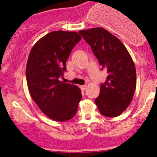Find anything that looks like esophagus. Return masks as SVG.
<instances>
[{
  "mask_svg": "<svg viewBox=\"0 0 157 157\" xmlns=\"http://www.w3.org/2000/svg\"><path fill=\"white\" fill-rule=\"evenodd\" d=\"M80 88L82 90H86V85H83V86H80Z\"/></svg>",
  "mask_w": 157,
  "mask_h": 157,
  "instance_id": "obj_1",
  "label": "esophagus"
}]
</instances>
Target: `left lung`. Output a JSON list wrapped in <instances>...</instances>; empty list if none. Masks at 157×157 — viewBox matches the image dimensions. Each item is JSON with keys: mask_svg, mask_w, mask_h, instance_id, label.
<instances>
[{"mask_svg": "<svg viewBox=\"0 0 157 157\" xmlns=\"http://www.w3.org/2000/svg\"><path fill=\"white\" fill-rule=\"evenodd\" d=\"M102 69L109 75L95 99L99 112L106 117L121 115L131 103L136 89V69L124 44L102 27L80 30Z\"/></svg>", "mask_w": 157, "mask_h": 157, "instance_id": "1", "label": "left lung"}]
</instances>
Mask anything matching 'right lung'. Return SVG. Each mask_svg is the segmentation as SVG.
I'll list each match as a JSON object with an SVG mask.
<instances>
[{"instance_id": "right-lung-1", "label": "right lung", "mask_w": 157, "mask_h": 157, "mask_svg": "<svg viewBox=\"0 0 157 157\" xmlns=\"http://www.w3.org/2000/svg\"><path fill=\"white\" fill-rule=\"evenodd\" d=\"M80 39L76 32L54 31L41 38L30 51L26 69L29 93L41 111L54 121L71 119L82 99L78 86L59 80Z\"/></svg>"}]
</instances>
